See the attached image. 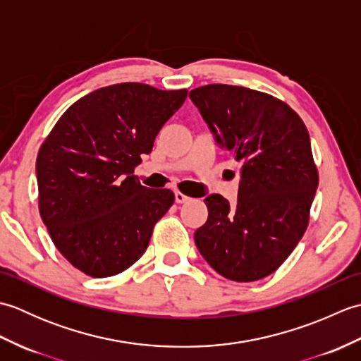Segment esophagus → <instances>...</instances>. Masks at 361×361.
<instances>
[{
    "label": "esophagus",
    "mask_w": 361,
    "mask_h": 361,
    "mask_svg": "<svg viewBox=\"0 0 361 361\" xmlns=\"http://www.w3.org/2000/svg\"><path fill=\"white\" fill-rule=\"evenodd\" d=\"M188 200H189V198L185 194H181V192H178V190H176V192H175V202L176 203H186Z\"/></svg>",
    "instance_id": "34e87169"
}]
</instances>
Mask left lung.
I'll return each mask as SVG.
<instances>
[{
  "label": "left lung",
  "instance_id": "left-lung-1",
  "mask_svg": "<svg viewBox=\"0 0 361 361\" xmlns=\"http://www.w3.org/2000/svg\"><path fill=\"white\" fill-rule=\"evenodd\" d=\"M189 97L219 147L242 164L234 204L219 194L204 198L208 220L194 234L197 248L226 279H262L309 225L318 172L307 128L287 104L256 90L214 83Z\"/></svg>",
  "mask_w": 361,
  "mask_h": 361
}]
</instances>
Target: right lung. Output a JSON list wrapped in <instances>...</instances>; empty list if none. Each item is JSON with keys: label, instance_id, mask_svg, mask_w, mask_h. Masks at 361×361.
Segmentation results:
<instances>
[{"label": "right lung", "instance_id": "add662e5", "mask_svg": "<svg viewBox=\"0 0 361 361\" xmlns=\"http://www.w3.org/2000/svg\"><path fill=\"white\" fill-rule=\"evenodd\" d=\"M186 96L136 82L99 88L63 113L38 152L43 224L62 256L91 278L133 265L172 206L173 192L142 186L133 172Z\"/></svg>", "mask_w": 361, "mask_h": 361}]
</instances>
